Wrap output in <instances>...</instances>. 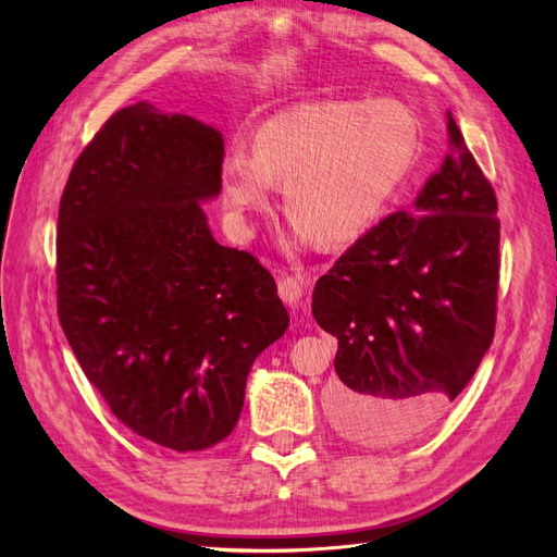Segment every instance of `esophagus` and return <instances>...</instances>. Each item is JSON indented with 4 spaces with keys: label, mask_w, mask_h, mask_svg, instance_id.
<instances>
[{
    "label": "esophagus",
    "mask_w": 557,
    "mask_h": 557,
    "mask_svg": "<svg viewBox=\"0 0 557 557\" xmlns=\"http://www.w3.org/2000/svg\"><path fill=\"white\" fill-rule=\"evenodd\" d=\"M307 285L299 276H283L278 281V295L288 307H299L301 297H305Z\"/></svg>",
    "instance_id": "obj_1"
}]
</instances>
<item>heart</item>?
Instances as JSON below:
<instances>
[{
	"label": "heart",
	"instance_id": "obj_1",
	"mask_svg": "<svg viewBox=\"0 0 557 557\" xmlns=\"http://www.w3.org/2000/svg\"><path fill=\"white\" fill-rule=\"evenodd\" d=\"M423 150V127L397 99L307 102L269 115L250 139V156L232 150L218 170L232 225L252 218L285 188L295 239L342 248L372 230L409 178Z\"/></svg>",
	"mask_w": 557,
	"mask_h": 557
}]
</instances>
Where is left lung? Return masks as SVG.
<instances>
[{"label": "left lung", "instance_id": "left-lung-1", "mask_svg": "<svg viewBox=\"0 0 557 557\" xmlns=\"http://www.w3.org/2000/svg\"><path fill=\"white\" fill-rule=\"evenodd\" d=\"M448 153L407 211L383 218L313 288L336 336L334 425L364 446L440 420L493 344L499 221L493 185L446 113Z\"/></svg>", "mask_w": 557, "mask_h": 557}]
</instances>
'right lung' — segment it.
I'll use <instances>...</instances> for the list:
<instances>
[{
    "instance_id": "right-lung-1",
    "label": "right lung",
    "mask_w": 557,
    "mask_h": 557,
    "mask_svg": "<svg viewBox=\"0 0 557 557\" xmlns=\"http://www.w3.org/2000/svg\"><path fill=\"white\" fill-rule=\"evenodd\" d=\"M223 153L221 129L125 107L58 213V313L83 374L129 430L181 453L234 430L252 362L290 325L274 276L207 223Z\"/></svg>"
}]
</instances>
